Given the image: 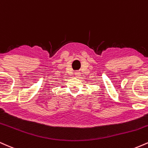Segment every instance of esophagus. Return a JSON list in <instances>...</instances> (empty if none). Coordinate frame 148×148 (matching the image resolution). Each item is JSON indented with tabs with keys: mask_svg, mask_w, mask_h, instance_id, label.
Masks as SVG:
<instances>
[{
	"mask_svg": "<svg viewBox=\"0 0 148 148\" xmlns=\"http://www.w3.org/2000/svg\"><path fill=\"white\" fill-rule=\"evenodd\" d=\"M80 73L79 72H77V71H76V72H75V75L77 77H79V76H80Z\"/></svg>",
	"mask_w": 148,
	"mask_h": 148,
	"instance_id": "esophagus-1",
	"label": "esophagus"
}]
</instances>
